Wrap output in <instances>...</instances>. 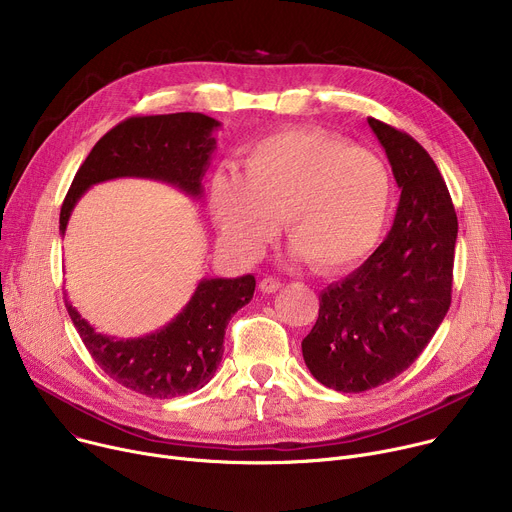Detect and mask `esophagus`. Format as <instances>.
Returning <instances> with one entry per match:
<instances>
[{
  "mask_svg": "<svg viewBox=\"0 0 512 512\" xmlns=\"http://www.w3.org/2000/svg\"><path fill=\"white\" fill-rule=\"evenodd\" d=\"M281 287H283V283H281L279 279L266 277V279L260 281V291H262V293H277Z\"/></svg>",
  "mask_w": 512,
  "mask_h": 512,
  "instance_id": "1",
  "label": "esophagus"
}]
</instances>
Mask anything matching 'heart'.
<instances>
[{
  "mask_svg": "<svg viewBox=\"0 0 512 512\" xmlns=\"http://www.w3.org/2000/svg\"><path fill=\"white\" fill-rule=\"evenodd\" d=\"M393 201L387 164L365 147L318 129H289L244 151L242 174L229 166L209 182V211L221 244L256 260L283 217L293 256L320 270H344L381 242Z\"/></svg>",
  "mask_w": 512,
  "mask_h": 512,
  "instance_id": "1",
  "label": "heart"
}]
</instances>
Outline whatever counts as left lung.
Segmentation results:
<instances>
[{
  "instance_id": "obj_1",
  "label": "left lung",
  "mask_w": 512,
  "mask_h": 512,
  "mask_svg": "<svg viewBox=\"0 0 512 512\" xmlns=\"http://www.w3.org/2000/svg\"><path fill=\"white\" fill-rule=\"evenodd\" d=\"M369 127L402 188L383 244L346 279L320 293L303 361L322 385L359 393L404 373L451 305L457 215L426 149L377 119Z\"/></svg>"
}]
</instances>
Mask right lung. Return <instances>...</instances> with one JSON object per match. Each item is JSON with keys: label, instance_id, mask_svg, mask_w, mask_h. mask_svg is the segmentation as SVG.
I'll return each mask as SVG.
<instances>
[{"label": "right lung", "instance_id": "right-lung-1", "mask_svg": "<svg viewBox=\"0 0 512 512\" xmlns=\"http://www.w3.org/2000/svg\"><path fill=\"white\" fill-rule=\"evenodd\" d=\"M219 121L201 112L135 116L108 131L77 170L65 196L59 231L84 192L114 178H149L176 186L192 199L203 196V178L215 151ZM256 279H203L190 301L164 328L139 338L96 332L65 301L69 318L92 359L116 383L147 398L170 400L205 387L223 357L231 316L254 297Z\"/></svg>", "mask_w": 512, "mask_h": 512}]
</instances>
